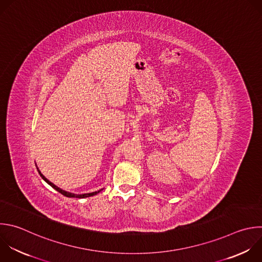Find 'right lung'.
Here are the masks:
<instances>
[{"instance_id": "obj_1", "label": "right lung", "mask_w": 262, "mask_h": 262, "mask_svg": "<svg viewBox=\"0 0 262 262\" xmlns=\"http://www.w3.org/2000/svg\"><path fill=\"white\" fill-rule=\"evenodd\" d=\"M37 169H38V171H39V173H40V176L42 177V179L46 182V183H48L52 188H54L56 191H58L59 193H61L62 195H64V196H67V198H77V199H84V198H90V196H93V195H96V194H98L101 190H98V191H95V192H91V193H84V194H75V193H71V192H68V191H64V190H62V189H60L59 187H57L56 185H54L53 183H51L48 179H46L42 173H41V171H40V169L37 167Z\"/></svg>"}]
</instances>
